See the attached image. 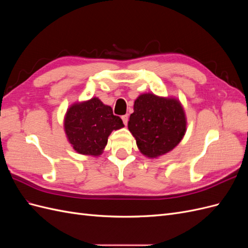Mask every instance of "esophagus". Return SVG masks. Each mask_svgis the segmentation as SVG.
I'll list each match as a JSON object with an SVG mask.
<instances>
[{
	"instance_id": "obj_1",
	"label": "esophagus",
	"mask_w": 248,
	"mask_h": 248,
	"mask_svg": "<svg viewBox=\"0 0 248 248\" xmlns=\"http://www.w3.org/2000/svg\"><path fill=\"white\" fill-rule=\"evenodd\" d=\"M122 120H123V123H124L125 125H127V123H128V115L122 116Z\"/></svg>"
}]
</instances>
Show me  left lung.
<instances>
[{
  "label": "left lung",
  "mask_w": 248,
  "mask_h": 248,
  "mask_svg": "<svg viewBox=\"0 0 248 248\" xmlns=\"http://www.w3.org/2000/svg\"><path fill=\"white\" fill-rule=\"evenodd\" d=\"M133 109L128 129L140 151L150 158L170 152L183 139L186 119L178 100L142 94L134 101Z\"/></svg>",
  "instance_id": "obj_1"
}]
</instances>
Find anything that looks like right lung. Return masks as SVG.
Here are the masks:
<instances>
[{
  "instance_id": "obj_1",
  "label": "right lung",
  "mask_w": 248,
  "mask_h": 248,
  "mask_svg": "<svg viewBox=\"0 0 248 248\" xmlns=\"http://www.w3.org/2000/svg\"><path fill=\"white\" fill-rule=\"evenodd\" d=\"M124 126L120 117L112 114L110 107L98 98L73 104L65 117V132L77 152L82 155L98 156L108 144L112 130Z\"/></svg>"
}]
</instances>
